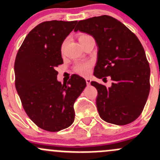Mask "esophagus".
<instances>
[{
	"instance_id": "obj_1",
	"label": "esophagus",
	"mask_w": 160,
	"mask_h": 160,
	"mask_svg": "<svg viewBox=\"0 0 160 160\" xmlns=\"http://www.w3.org/2000/svg\"><path fill=\"white\" fill-rule=\"evenodd\" d=\"M85 80H86V83H87V84L89 85L90 83V82H91V80H90V78H86V79H85Z\"/></svg>"
}]
</instances>
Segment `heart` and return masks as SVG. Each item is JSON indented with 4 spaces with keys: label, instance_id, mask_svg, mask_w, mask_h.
<instances>
[{
    "label": "heart",
    "instance_id": "b5f03b06",
    "mask_svg": "<svg viewBox=\"0 0 160 160\" xmlns=\"http://www.w3.org/2000/svg\"><path fill=\"white\" fill-rule=\"evenodd\" d=\"M90 36L88 35H81L79 37V40L82 39L83 38H86V37ZM64 49V43L62 45V47H61V50H63ZM92 67V62H78L76 63V65L74 66V72H77V74L81 76H88L89 75L90 72V69Z\"/></svg>",
    "mask_w": 160,
    "mask_h": 160
}]
</instances>
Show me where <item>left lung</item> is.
Segmentation results:
<instances>
[{"label": "left lung", "mask_w": 160, "mask_h": 160, "mask_svg": "<svg viewBox=\"0 0 160 160\" xmlns=\"http://www.w3.org/2000/svg\"><path fill=\"white\" fill-rule=\"evenodd\" d=\"M93 36L98 47L93 75L112 83L106 88L96 81V104L101 118L124 125L141 114L150 90V68L146 52L136 35L124 24L108 15L80 21L75 32Z\"/></svg>", "instance_id": "8db88e82"}]
</instances>
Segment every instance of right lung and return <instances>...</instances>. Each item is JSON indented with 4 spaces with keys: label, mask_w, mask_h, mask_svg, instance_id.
Listing matches in <instances>:
<instances>
[{
    "label": "right lung",
    "mask_w": 160,
    "mask_h": 160,
    "mask_svg": "<svg viewBox=\"0 0 160 160\" xmlns=\"http://www.w3.org/2000/svg\"><path fill=\"white\" fill-rule=\"evenodd\" d=\"M77 21L42 22L25 37L14 62L15 88L22 106L39 128L58 132L75 118L73 104L86 81L72 75L68 83L57 80L56 68L62 64L61 47Z\"/></svg>",
    "instance_id": "1"
}]
</instances>
